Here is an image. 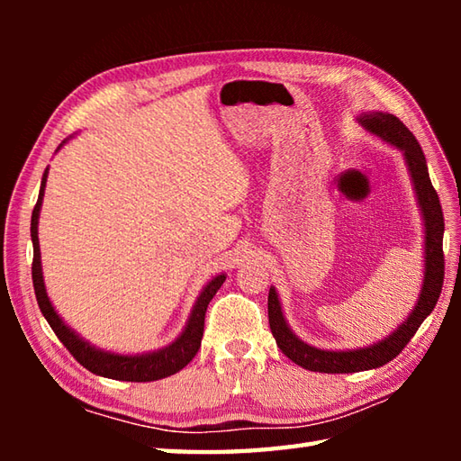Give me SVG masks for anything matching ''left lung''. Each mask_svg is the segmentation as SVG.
<instances>
[{"mask_svg":"<svg viewBox=\"0 0 461 461\" xmlns=\"http://www.w3.org/2000/svg\"><path fill=\"white\" fill-rule=\"evenodd\" d=\"M357 121L366 132L394 146L404 156L420 205V213H422L424 220V279L414 309L410 311V315L390 335L372 342L368 347L352 350H325L311 347L305 340H301L287 325L277 291L276 287H271L267 297L269 327L273 337H276L277 347L295 365L312 372H327V375L329 372L330 375H342V372L378 368L396 358V355H400L408 345V340L414 337V332L422 325L424 319L434 311L444 285V213L434 185L429 182L422 146L418 144L414 134L390 113H362Z\"/></svg>","mask_w":461,"mask_h":461,"instance_id":"obj_1","label":"left lung"}]
</instances>
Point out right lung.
<instances>
[{
  "instance_id": "right-lung-1",
  "label": "right lung",
  "mask_w": 461,
  "mask_h": 461,
  "mask_svg": "<svg viewBox=\"0 0 461 461\" xmlns=\"http://www.w3.org/2000/svg\"><path fill=\"white\" fill-rule=\"evenodd\" d=\"M67 140H63V144ZM63 144H59V149H61ZM47 174H49V168H45L43 172L39 198L32 213V241H33L32 277H33V289H35L39 309H41L49 327L53 329V332L67 347V350L71 352V355L79 360L86 370H91L93 375L113 378V380H126V382H152V380H160V378L176 375V372L182 370L195 357V352H198L202 345L205 309H208L210 301L223 285L225 273H220V276H215L213 279L205 283L200 297L194 303L184 330L180 332L178 339L170 342L168 347L142 352V355H119V352L96 348L89 340H85L79 332H75L71 327H68L61 317H59V312L55 311L53 303L49 301L47 289H45L43 269H41V249H39L37 231H39V213H41V203L45 195Z\"/></svg>"
}]
</instances>
